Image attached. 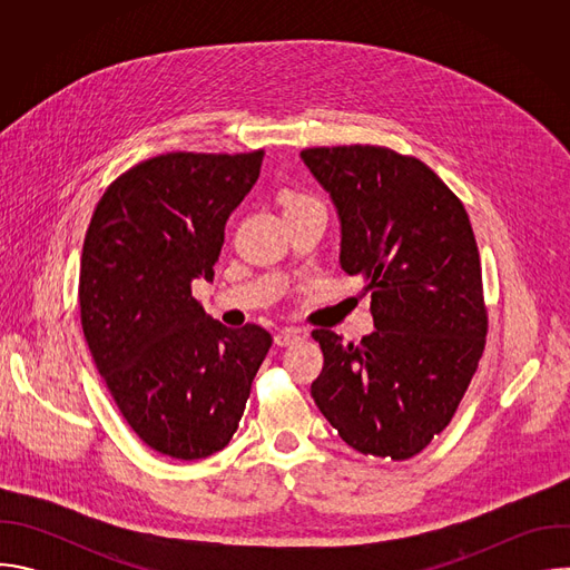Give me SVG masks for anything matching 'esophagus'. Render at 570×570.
<instances>
[{
    "mask_svg": "<svg viewBox=\"0 0 570 570\" xmlns=\"http://www.w3.org/2000/svg\"><path fill=\"white\" fill-rule=\"evenodd\" d=\"M302 336H299V332L297 330H282V332H277L275 334V345H279V347H288V345H293V343H297Z\"/></svg>",
    "mask_w": 570,
    "mask_h": 570,
    "instance_id": "obj_1",
    "label": "esophagus"
}]
</instances>
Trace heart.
Wrapping results in <instances>:
<instances>
[{
	"label": "heart",
	"instance_id": "1",
	"mask_svg": "<svg viewBox=\"0 0 570 570\" xmlns=\"http://www.w3.org/2000/svg\"><path fill=\"white\" fill-rule=\"evenodd\" d=\"M304 205H322L317 198L308 196V194H295V191H288L284 196V209H293V207H304Z\"/></svg>",
	"mask_w": 570,
	"mask_h": 570
}]
</instances>
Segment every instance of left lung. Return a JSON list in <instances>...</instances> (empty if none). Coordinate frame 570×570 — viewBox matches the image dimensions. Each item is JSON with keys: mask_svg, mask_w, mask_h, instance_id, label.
<instances>
[{"mask_svg": "<svg viewBox=\"0 0 570 570\" xmlns=\"http://www.w3.org/2000/svg\"><path fill=\"white\" fill-rule=\"evenodd\" d=\"M341 218V266L365 279L374 332L315 330L320 413L356 451L409 460L440 435L478 370L487 306L460 198L413 155L385 146L304 148Z\"/></svg>", "mask_w": 570, "mask_h": 570, "instance_id": "obj_1", "label": "left lung"}]
</instances>
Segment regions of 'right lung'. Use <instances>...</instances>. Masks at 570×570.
I'll return each mask as SVG.
<instances>
[{"label":"right lung","mask_w":570,"mask_h":570,"mask_svg":"<svg viewBox=\"0 0 570 570\" xmlns=\"http://www.w3.org/2000/svg\"><path fill=\"white\" fill-rule=\"evenodd\" d=\"M264 150L165 153L101 196L80 257V327L119 413L176 460L232 440L273 336L229 330L191 295L214 279L225 223L259 178Z\"/></svg>","instance_id":"obj_1"}]
</instances>
